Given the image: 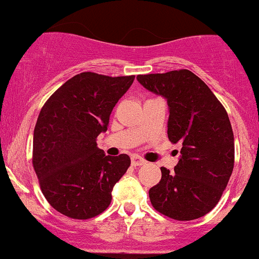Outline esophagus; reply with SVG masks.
<instances>
[{"label": "esophagus", "instance_id": "obj_1", "mask_svg": "<svg viewBox=\"0 0 259 259\" xmlns=\"http://www.w3.org/2000/svg\"><path fill=\"white\" fill-rule=\"evenodd\" d=\"M144 164H146V161L144 160V159L139 158V156L134 155L132 158V165L134 166H139V165H144Z\"/></svg>", "mask_w": 259, "mask_h": 259}]
</instances>
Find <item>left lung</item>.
Here are the masks:
<instances>
[{
  "mask_svg": "<svg viewBox=\"0 0 259 259\" xmlns=\"http://www.w3.org/2000/svg\"><path fill=\"white\" fill-rule=\"evenodd\" d=\"M137 80L165 99L168 138L182 144L174 171L160 168V182L149 190L151 204L177 221L200 218L215 207L233 171L234 137L228 114L189 70L139 75Z\"/></svg>",
  "mask_w": 259,
  "mask_h": 259,
  "instance_id": "8db88e82",
  "label": "left lung"
}]
</instances>
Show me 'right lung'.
I'll return each mask as SVG.
<instances>
[{
    "label": "right lung",
    "instance_id": "obj_1",
    "mask_svg": "<svg viewBox=\"0 0 259 259\" xmlns=\"http://www.w3.org/2000/svg\"><path fill=\"white\" fill-rule=\"evenodd\" d=\"M134 79L81 72L41 109L33 130V169L48 202L64 215L93 218L111 203L130 158L105 155L96 138L108 130L114 106Z\"/></svg>",
    "mask_w": 259,
    "mask_h": 259
}]
</instances>
